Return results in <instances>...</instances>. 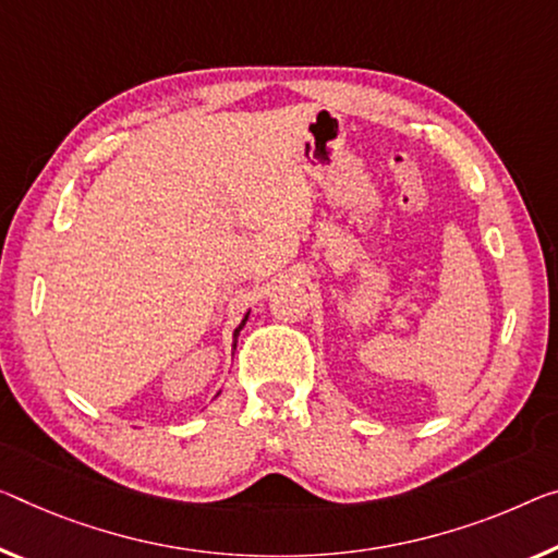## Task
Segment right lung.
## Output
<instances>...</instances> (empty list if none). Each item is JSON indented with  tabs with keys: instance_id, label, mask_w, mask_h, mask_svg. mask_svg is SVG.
<instances>
[{
	"instance_id": "right-lung-1",
	"label": "right lung",
	"mask_w": 558,
	"mask_h": 558,
	"mask_svg": "<svg viewBox=\"0 0 558 558\" xmlns=\"http://www.w3.org/2000/svg\"><path fill=\"white\" fill-rule=\"evenodd\" d=\"M246 319H250V316H244V322H242V324H239V329L234 331V339L239 337V331H242V327H244V324H246Z\"/></svg>"
}]
</instances>
